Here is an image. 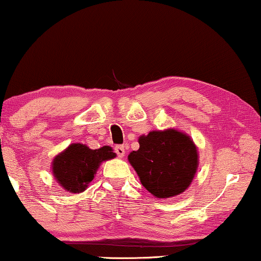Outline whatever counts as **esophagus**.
Masks as SVG:
<instances>
[{
    "mask_svg": "<svg viewBox=\"0 0 261 261\" xmlns=\"http://www.w3.org/2000/svg\"><path fill=\"white\" fill-rule=\"evenodd\" d=\"M114 151H115V153H117L118 156L123 158L124 155H125V147L124 146H120V144H119V146H115L114 147Z\"/></svg>",
    "mask_w": 261,
    "mask_h": 261,
    "instance_id": "34e87169",
    "label": "esophagus"
}]
</instances>
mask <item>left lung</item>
Masks as SVG:
<instances>
[{
	"label": "left lung",
	"instance_id": "1",
	"mask_svg": "<svg viewBox=\"0 0 261 261\" xmlns=\"http://www.w3.org/2000/svg\"><path fill=\"white\" fill-rule=\"evenodd\" d=\"M140 149L128 155L141 183L155 197H172L190 186L197 167V151L179 131H151L138 140Z\"/></svg>",
	"mask_w": 261,
	"mask_h": 261
}]
</instances>
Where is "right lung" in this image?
<instances>
[{"label":"right lung","mask_w":261,"mask_h":261,"mask_svg":"<svg viewBox=\"0 0 261 261\" xmlns=\"http://www.w3.org/2000/svg\"><path fill=\"white\" fill-rule=\"evenodd\" d=\"M114 156L115 153L108 146L90 149L84 144L74 143L55 158L53 173L62 188L70 193H79L87 189L88 184L94 179L102 161Z\"/></svg>","instance_id":"add662e5"}]
</instances>
